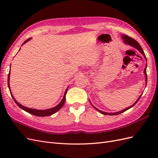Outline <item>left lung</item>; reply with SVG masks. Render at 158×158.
<instances>
[{"instance_id": "left-lung-1", "label": "left lung", "mask_w": 158, "mask_h": 158, "mask_svg": "<svg viewBox=\"0 0 158 158\" xmlns=\"http://www.w3.org/2000/svg\"><path fill=\"white\" fill-rule=\"evenodd\" d=\"M122 38L123 39V40H124V41H125V44H128V45H131V46H132V47H135L136 49H137L138 51H139L141 53L144 55V56H145V58H146V55H145V54H144V51L142 50V47H141V46H140V45L138 44V43L135 40H134V39H132V37H129V36H128V35H122ZM146 66H147V64H146V67H145V69H144V74H145V76H146V84H147V74H146ZM142 96V95H140V96L138 98V99L136 100V102L134 103L132 106H130L129 107H127V108H126V109H123V110H122V111H118V112H116V113H106V112H103V111H100V110H99V109H98L97 108H95L93 105H92V106L96 109V110H98V111H99V112H100L101 113H102V114H107V115H114V114H121V113H123V112H125V111H127V110H128V109H129L130 108H131L132 107H133L134 106H135V105L138 102V100L140 99V97Z\"/></svg>"}]
</instances>
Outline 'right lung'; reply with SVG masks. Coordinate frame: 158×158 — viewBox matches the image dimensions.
Wrapping results in <instances>:
<instances>
[{
    "mask_svg": "<svg viewBox=\"0 0 158 158\" xmlns=\"http://www.w3.org/2000/svg\"><path fill=\"white\" fill-rule=\"evenodd\" d=\"M30 39H31V38H30V39H27V40H26L23 43L22 45L26 44V43L27 41H29ZM10 73H9L8 76V86L9 89H10V94H11V96L12 97L14 102H15V103L17 104V106H18V107H20L21 109H22L23 110H24L25 111H26V112H27V113H30V114H33V115H35V116H38V117H45V116L51 115V114L55 113L56 111H58L60 109L61 107L63 106V105H64V102H65L66 94V92H67L68 89L66 90V92H65L64 95V96H63V99H62V101L60 102V103L59 105H57V106H56V107H52V108L48 109H45V110H37V109H35L27 108V107H25V106H22V105L16 101V100L14 98L13 95L12 94V92H11L10 89V85H9V80H10Z\"/></svg>",
    "mask_w": 158,
    "mask_h": 158,
    "instance_id": "1",
    "label": "right lung"
}]
</instances>
